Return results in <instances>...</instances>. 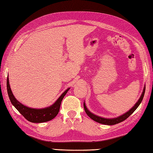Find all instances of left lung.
Listing matches in <instances>:
<instances>
[{"mask_svg":"<svg viewBox=\"0 0 153 153\" xmlns=\"http://www.w3.org/2000/svg\"><path fill=\"white\" fill-rule=\"evenodd\" d=\"M145 89H146V86L144 85V89H143V92L141 94V96H140V99H138V101H137V103L135 104L134 106H133L132 108H131L130 110L128 111H127L126 113L123 114L118 116V117H116V118H103V117H101V116H99L97 115L94 114L91 112V111L88 110V108H87L86 104H85V102H84V110H85L86 113L87 114V115H88L89 117L91 118V119H93V120L96 121V122H97L99 123H101V124L106 125H113L118 124V123L123 122V121H124L125 120L127 119V118L129 117L130 115H131L134 112V111L137 108L138 106L140 105V104L141 103L143 97H144V95L145 93Z\"/></svg>","mask_w":153,"mask_h":153,"instance_id":"8db88e82","label":"left lung"}]
</instances>
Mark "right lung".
<instances>
[{"label":"right lung","instance_id":"right-lung-1","mask_svg":"<svg viewBox=\"0 0 153 153\" xmlns=\"http://www.w3.org/2000/svg\"><path fill=\"white\" fill-rule=\"evenodd\" d=\"M7 88L9 97V99H10L12 105L17 109V110H18L26 120L30 121L31 123H35L48 122V121L52 120L53 118H55L58 114H59L60 104H61L62 99L64 98L65 95L67 94L68 91L70 89V88H67L66 91L59 97V99L55 101V103H53L52 105L44 108L37 109L27 107V106L23 105V104H22L20 102H19V101L17 100L11 91L10 85H9L8 77H7Z\"/></svg>","mask_w":153,"mask_h":153}]
</instances>
